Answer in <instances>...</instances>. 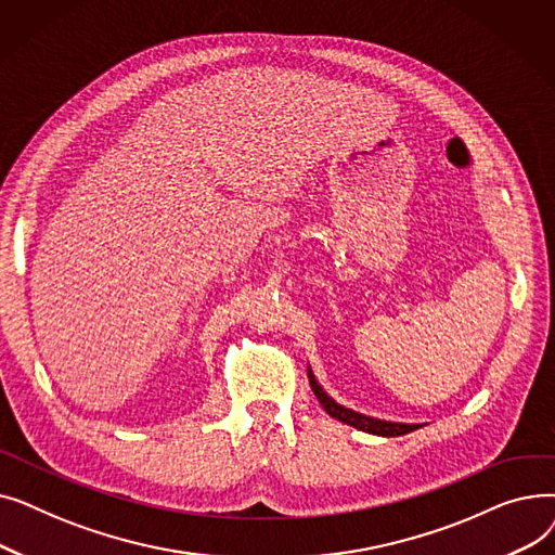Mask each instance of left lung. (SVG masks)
<instances>
[{"mask_svg": "<svg viewBox=\"0 0 555 555\" xmlns=\"http://www.w3.org/2000/svg\"><path fill=\"white\" fill-rule=\"evenodd\" d=\"M308 380H310V387L319 400V404L324 406L326 414H331L335 421L339 423H346L351 425L356 429H362V431H369V434H375V436H402V434H410L423 425H410V423H391V421H380V418H371V416H364V414H358L353 410H348V406L335 402L324 389L322 385L317 383V377L312 373V369L308 366Z\"/></svg>", "mask_w": 555, "mask_h": 555, "instance_id": "obj_1", "label": "left lung"}]
</instances>
